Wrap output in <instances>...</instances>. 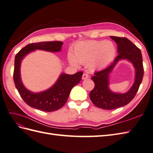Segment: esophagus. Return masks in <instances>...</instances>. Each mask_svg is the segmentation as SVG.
Listing matches in <instances>:
<instances>
[{
    "label": "esophagus",
    "mask_w": 153,
    "mask_h": 153,
    "mask_svg": "<svg viewBox=\"0 0 153 153\" xmlns=\"http://www.w3.org/2000/svg\"><path fill=\"white\" fill-rule=\"evenodd\" d=\"M88 75L87 74H86V73H84L83 74V76H82V79H87V78H88Z\"/></svg>",
    "instance_id": "esophagus-1"
}]
</instances>
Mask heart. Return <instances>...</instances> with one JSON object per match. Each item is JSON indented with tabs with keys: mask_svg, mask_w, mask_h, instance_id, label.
<instances>
[{
	"mask_svg": "<svg viewBox=\"0 0 153 153\" xmlns=\"http://www.w3.org/2000/svg\"><path fill=\"white\" fill-rule=\"evenodd\" d=\"M74 55L69 53L70 63L79 67L80 63L88 64L92 71L104 69L114 61L116 55L115 45L110 41H82L76 43Z\"/></svg>",
	"mask_w": 153,
	"mask_h": 153,
	"instance_id": "heart-1",
	"label": "heart"
}]
</instances>
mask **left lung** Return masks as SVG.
Wrapping results in <instances>:
<instances>
[{
    "instance_id": "8db88e82",
    "label": "left lung",
    "mask_w": 153,
    "mask_h": 153,
    "mask_svg": "<svg viewBox=\"0 0 153 153\" xmlns=\"http://www.w3.org/2000/svg\"><path fill=\"white\" fill-rule=\"evenodd\" d=\"M110 37L117 45L118 56L108 67L94 73L91 79L94 83L95 87L90 92V98L94 105L106 110L123 107L131 102L138 91L143 76V60L140 50L127 38L115 36ZM121 60H127L131 62L135 71L134 83L130 89L125 93L113 92L109 88V75Z\"/></svg>"
}]
</instances>
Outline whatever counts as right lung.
<instances>
[{
  "label": "right lung",
  "mask_w": 153,
  "mask_h": 153,
  "mask_svg": "<svg viewBox=\"0 0 153 153\" xmlns=\"http://www.w3.org/2000/svg\"><path fill=\"white\" fill-rule=\"evenodd\" d=\"M63 42L61 41L40 42L29 44L21 49L15 57L13 80L15 87L25 102L31 107L42 111H56L64 106L72 88L81 80L83 72L70 75L61 73L52 87L46 91L33 92L27 89L21 79V66L23 59L36 50L50 52H59Z\"/></svg>",
  "instance_id": "obj_1"
}]
</instances>
